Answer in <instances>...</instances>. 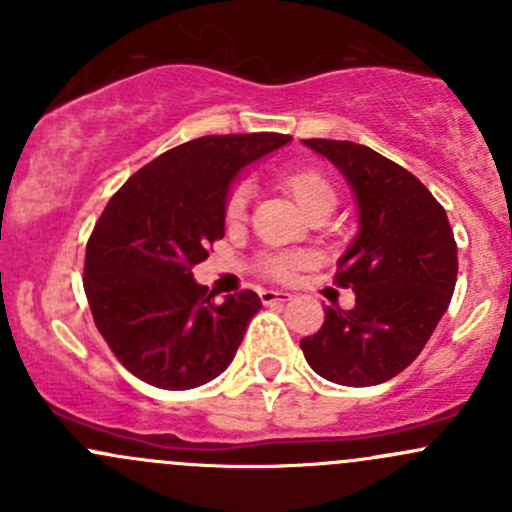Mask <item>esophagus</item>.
<instances>
[{
	"mask_svg": "<svg viewBox=\"0 0 512 512\" xmlns=\"http://www.w3.org/2000/svg\"><path fill=\"white\" fill-rule=\"evenodd\" d=\"M260 299H262V304H282V302H289V299H292V294L282 292V289H262Z\"/></svg>",
	"mask_w": 512,
	"mask_h": 512,
	"instance_id": "esophagus-1",
	"label": "esophagus"
}]
</instances>
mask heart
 Instances as JSON below:
<instances>
[{
	"instance_id": "1",
	"label": "heart",
	"mask_w": 512,
	"mask_h": 512,
	"mask_svg": "<svg viewBox=\"0 0 512 512\" xmlns=\"http://www.w3.org/2000/svg\"><path fill=\"white\" fill-rule=\"evenodd\" d=\"M282 188L297 200L299 208L304 213H309L312 208L322 203H334V188L329 183V178L324 173L314 168H299L294 173H287L282 178ZM247 210V188L242 183L232 185L230 193H227L223 215L227 225H237L242 218H245ZM307 262L304 255H267L262 257V270L272 277H289L292 272H297L299 267Z\"/></svg>"
}]
</instances>
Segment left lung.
<instances>
[{"label":"left lung","instance_id":"8db88e82","mask_svg":"<svg viewBox=\"0 0 512 512\" xmlns=\"http://www.w3.org/2000/svg\"><path fill=\"white\" fill-rule=\"evenodd\" d=\"M347 178L359 232L337 262L354 309H324L317 334L299 342L307 364L342 386L394 379L421 354L456 287L458 255L446 210L409 170L352 141L309 138Z\"/></svg>","mask_w":512,"mask_h":512}]
</instances>
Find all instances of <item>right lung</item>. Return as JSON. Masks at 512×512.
Here are the masks:
<instances>
[{"label": "right lung", "mask_w": 512, "mask_h": 512, "mask_svg": "<svg viewBox=\"0 0 512 512\" xmlns=\"http://www.w3.org/2000/svg\"><path fill=\"white\" fill-rule=\"evenodd\" d=\"M289 141L282 133L195 138L143 165L108 200L86 245L84 289L98 332L133 376L185 391L230 366L262 302L252 289L218 302L193 267L223 240L237 175Z\"/></svg>", "instance_id": "1"}]
</instances>
